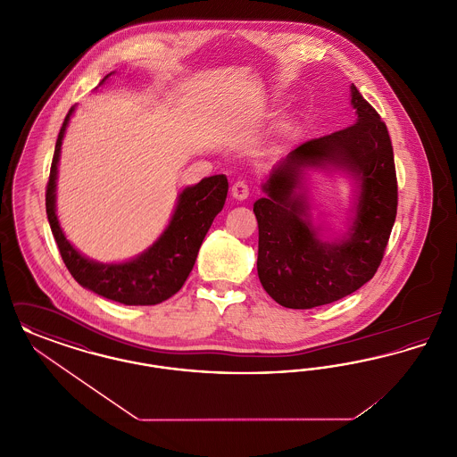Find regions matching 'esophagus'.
I'll list each match as a JSON object with an SVG mask.
<instances>
[{
    "instance_id": "1",
    "label": "esophagus",
    "mask_w": 457,
    "mask_h": 457,
    "mask_svg": "<svg viewBox=\"0 0 457 457\" xmlns=\"http://www.w3.org/2000/svg\"><path fill=\"white\" fill-rule=\"evenodd\" d=\"M231 195L233 198H237L239 202L246 200L250 195V187L246 181H237L233 187H231Z\"/></svg>"
}]
</instances>
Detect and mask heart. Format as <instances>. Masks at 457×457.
Masks as SVG:
<instances>
[{"label":"heart","instance_id":"obj_1","mask_svg":"<svg viewBox=\"0 0 457 457\" xmlns=\"http://www.w3.org/2000/svg\"><path fill=\"white\" fill-rule=\"evenodd\" d=\"M295 130H296V125H295V121H293L291 118L283 120V121L278 125V129H276V145L281 147L289 138H293Z\"/></svg>","mask_w":457,"mask_h":457}]
</instances>
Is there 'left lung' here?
<instances>
[{"label": "left lung", "mask_w": 457, "mask_h": 457, "mask_svg": "<svg viewBox=\"0 0 457 457\" xmlns=\"http://www.w3.org/2000/svg\"><path fill=\"white\" fill-rule=\"evenodd\" d=\"M356 123L312 138L270 171L253 204L257 270L263 289L286 308L337 302L375 276L397 214L391 137L378 112L351 86ZM308 167L345 169L359 181L357 214L345 239L324 242L312 228L301 179Z\"/></svg>", "instance_id": "left-lung-1"}]
</instances>
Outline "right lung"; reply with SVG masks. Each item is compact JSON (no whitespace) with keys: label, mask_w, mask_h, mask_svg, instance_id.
<instances>
[{"label":"right lung","mask_w":457,"mask_h":457,"mask_svg":"<svg viewBox=\"0 0 457 457\" xmlns=\"http://www.w3.org/2000/svg\"><path fill=\"white\" fill-rule=\"evenodd\" d=\"M111 73L103 79L106 82ZM99 84V86H101ZM75 106L66 114L58 133L46 187V214L56 239L62 259L73 279L80 286L123 304H157L176 295L190 276L194 263L214 218L224 207L228 178L216 174L204 178L195 187H187L179 196L164 233L149 250L121 263H99L84 257L66 239L56 218V176L62 142Z\"/></svg>","instance_id":"right-lung-1"}]
</instances>
